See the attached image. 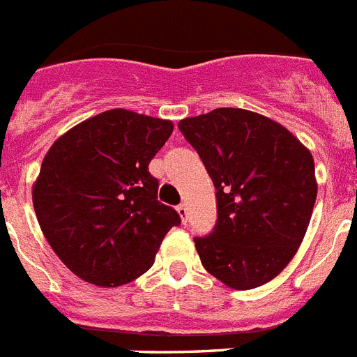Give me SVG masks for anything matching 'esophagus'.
Masks as SVG:
<instances>
[{
	"instance_id": "1",
	"label": "esophagus",
	"mask_w": 357,
	"mask_h": 357,
	"mask_svg": "<svg viewBox=\"0 0 357 357\" xmlns=\"http://www.w3.org/2000/svg\"><path fill=\"white\" fill-rule=\"evenodd\" d=\"M176 213H178L181 220L185 224V222H188V206H185V204H181V206L176 208Z\"/></svg>"
}]
</instances>
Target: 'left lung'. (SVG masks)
<instances>
[{
  "mask_svg": "<svg viewBox=\"0 0 357 357\" xmlns=\"http://www.w3.org/2000/svg\"><path fill=\"white\" fill-rule=\"evenodd\" d=\"M216 188L213 233L195 238L209 274L236 291L276 278L303 242L318 182L309 148L273 119L216 108L182 119Z\"/></svg>",
  "mask_w": 357,
  "mask_h": 357,
  "instance_id": "1",
  "label": "left lung"
}]
</instances>
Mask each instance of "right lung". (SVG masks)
I'll return each instance as SVG.
<instances>
[{"instance_id":"1","label":"right lung","mask_w":357,"mask_h":357,"mask_svg":"<svg viewBox=\"0 0 357 357\" xmlns=\"http://www.w3.org/2000/svg\"><path fill=\"white\" fill-rule=\"evenodd\" d=\"M173 132L166 119L115 108L57 139L32 185L39 227L75 276L99 287L133 282L153 266L181 216L157 200L148 166Z\"/></svg>"}]
</instances>
